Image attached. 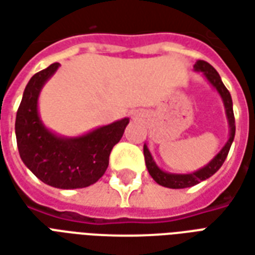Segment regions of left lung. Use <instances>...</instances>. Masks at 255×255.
Instances as JSON below:
<instances>
[{"instance_id":"8db88e82","label":"left lung","mask_w":255,"mask_h":255,"mask_svg":"<svg viewBox=\"0 0 255 255\" xmlns=\"http://www.w3.org/2000/svg\"><path fill=\"white\" fill-rule=\"evenodd\" d=\"M194 71L202 73L205 79L208 80L209 83L212 84V87L221 97V101L224 104L225 117H227L228 128H230V136H228V140L225 142L224 146L221 147V150H220L217 154L214 155L212 160L209 161L206 165L199 168L197 171L190 172V173H172V172L162 171L160 166L155 164L154 158H153V155L150 153L147 144L144 143L143 154L144 161H146V168L149 171L150 176L154 179L155 183H158L162 187H192V186H195L198 183L203 182V180H206L210 176H213L214 173L221 168V165L224 164L225 158L228 155V151L231 149V144H232L234 138H235V117H234V109H232V98H231L230 91L227 90V87L223 83V80L220 78L219 72L210 64L206 63V61H202V60H198L197 63L194 64Z\"/></svg>"}]
</instances>
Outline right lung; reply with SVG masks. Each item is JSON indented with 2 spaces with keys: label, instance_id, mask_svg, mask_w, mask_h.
Listing matches in <instances>:
<instances>
[{
  "label": "right lung",
  "instance_id": "obj_1",
  "mask_svg": "<svg viewBox=\"0 0 255 255\" xmlns=\"http://www.w3.org/2000/svg\"><path fill=\"white\" fill-rule=\"evenodd\" d=\"M58 67V63L49 65L25 86L14 123L17 149L24 165L49 186L63 190L89 187L105 173L109 154L122 139L129 119L124 117L79 136L53 132L42 122L38 101Z\"/></svg>",
  "mask_w": 255,
  "mask_h": 255
}]
</instances>
